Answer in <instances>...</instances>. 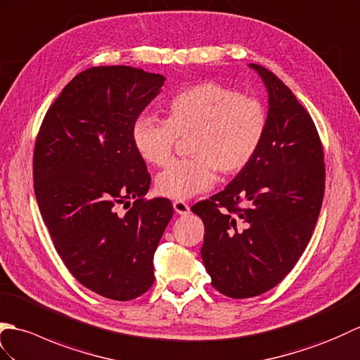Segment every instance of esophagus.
<instances>
[{"label":"esophagus","instance_id":"esophagus-1","mask_svg":"<svg viewBox=\"0 0 360 360\" xmlns=\"http://www.w3.org/2000/svg\"><path fill=\"white\" fill-rule=\"evenodd\" d=\"M172 206H174V211L177 212V214H180V215H186V214H189V205H188L186 202L175 200V202L172 203Z\"/></svg>","mask_w":360,"mask_h":360}]
</instances>
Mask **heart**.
I'll return each instance as SVG.
<instances>
[{
	"label": "heart",
	"instance_id": "obj_1",
	"mask_svg": "<svg viewBox=\"0 0 360 360\" xmlns=\"http://www.w3.org/2000/svg\"><path fill=\"white\" fill-rule=\"evenodd\" d=\"M166 120L140 115L132 124V145L153 166L169 162L177 137H188V154L157 175V191L186 200L210 189L217 169L240 172L251 163L266 131L262 103L217 83H198L166 101Z\"/></svg>",
	"mask_w": 360,
	"mask_h": 360
}]
</instances>
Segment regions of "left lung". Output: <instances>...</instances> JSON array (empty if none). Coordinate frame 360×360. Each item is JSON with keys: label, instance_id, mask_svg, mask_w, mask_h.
Segmentation results:
<instances>
[{"label": "left lung", "instance_id": "1", "mask_svg": "<svg viewBox=\"0 0 360 360\" xmlns=\"http://www.w3.org/2000/svg\"><path fill=\"white\" fill-rule=\"evenodd\" d=\"M268 92L266 131L251 163L193 212L203 220V265L233 299L274 288L305 251L325 191L323 148L288 86L259 65Z\"/></svg>", "mask_w": 360, "mask_h": 360}]
</instances>
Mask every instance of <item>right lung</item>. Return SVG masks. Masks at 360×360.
<instances>
[{
    "label": "right lung",
    "mask_w": 360,
    "mask_h": 360,
    "mask_svg": "<svg viewBox=\"0 0 360 360\" xmlns=\"http://www.w3.org/2000/svg\"><path fill=\"white\" fill-rule=\"evenodd\" d=\"M165 79L131 66L79 72L35 141L34 189L55 250L79 283L112 300L153 286L154 252L174 214L167 198L145 200L150 175L131 135Z\"/></svg>",
    "instance_id": "obj_1"
}]
</instances>
